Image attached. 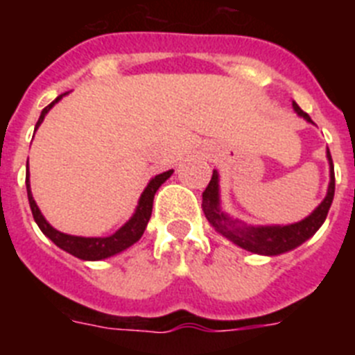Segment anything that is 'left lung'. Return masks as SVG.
I'll return each mask as SVG.
<instances>
[{
    "mask_svg": "<svg viewBox=\"0 0 355 355\" xmlns=\"http://www.w3.org/2000/svg\"><path fill=\"white\" fill-rule=\"evenodd\" d=\"M293 110L297 112V115L304 117L307 122H313L311 117L295 101ZM327 159L329 167H331V183L327 188V196L320 202L318 208L311 215L306 216L304 220L290 225H258V227L233 220L220 209V190H218V172L216 171H213L211 181L202 192V211H205L209 224L222 236L236 243L241 249L254 254H261V256H279V254L288 252V250L302 245L304 241L309 240L327 218L329 208H331L332 199H334V165H332L329 149Z\"/></svg>",
    "mask_w": 355,
    "mask_h": 355,
    "instance_id": "8db88e82",
    "label": "left lung"
}]
</instances>
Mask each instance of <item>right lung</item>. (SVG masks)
<instances>
[{
    "label": "right lung",
    "mask_w": 355,
    "mask_h": 355,
    "mask_svg": "<svg viewBox=\"0 0 355 355\" xmlns=\"http://www.w3.org/2000/svg\"><path fill=\"white\" fill-rule=\"evenodd\" d=\"M67 94V92H65ZM58 96L51 105H48L46 108L42 110V114H40L39 121H37V128L42 124L44 117L48 114L49 110L56 105V103L60 101L62 97L65 96ZM174 171H167L162 172V174L155 175L153 180L149 181V184L146 187V190L142 192L139 200V206L135 209L133 216H131L130 220L126 224L122 225L119 231H115L114 234H110V236H103V238H85V236H72V234H65L60 233V231H56L51 224H49L44 215L40 213L39 206H37L35 199L31 196V188H30V174L26 175V192H28V200H30V208L31 213H33V218H35L37 225L40 227L46 236L55 243L56 247H60L62 250L65 252L72 254V256H76V258L85 259V261H99V259L110 258V256H115V254L122 252V250H126L128 247H131L133 243L140 240V236L144 234L147 227V222L150 218V213H153V200H155V193L159 187H162L165 181L168 180Z\"/></svg>",
    "instance_id": "1"
}]
</instances>
